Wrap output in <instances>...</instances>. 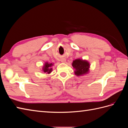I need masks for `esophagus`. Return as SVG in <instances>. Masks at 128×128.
<instances>
[{
    "label": "esophagus",
    "mask_w": 128,
    "mask_h": 128,
    "mask_svg": "<svg viewBox=\"0 0 128 128\" xmlns=\"http://www.w3.org/2000/svg\"><path fill=\"white\" fill-rule=\"evenodd\" d=\"M61 62H66V60H65L64 58H62V59H61Z\"/></svg>",
    "instance_id": "34e87169"
}]
</instances>
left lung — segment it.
I'll list each match as a JSON object with an SVG mask.
<instances>
[{"label": "left lung", "mask_w": 128, "mask_h": 128, "mask_svg": "<svg viewBox=\"0 0 128 128\" xmlns=\"http://www.w3.org/2000/svg\"><path fill=\"white\" fill-rule=\"evenodd\" d=\"M72 66L76 70L75 74L79 76L88 72L90 64L88 62L86 61H83L80 59H76L73 62Z\"/></svg>", "instance_id": "obj_1"}]
</instances>
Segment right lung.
Masks as SVG:
<instances>
[{
	"label": "right lung",
	"mask_w": 128,
	"mask_h": 128,
	"mask_svg": "<svg viewBox=\"0 0 128 128\" xmlns=\"http://www.w3.org/2000/svg\"><path fill=\"white\" fill-rule=\"evenodd\" d=\"M52 65V64H48L46 63L44 66V68H43V71L44 72H46V73H50L52 71V68H50V67H51V66Z\"/></svg>",
	"instance_id": "add662e5"
}]
</instances>
